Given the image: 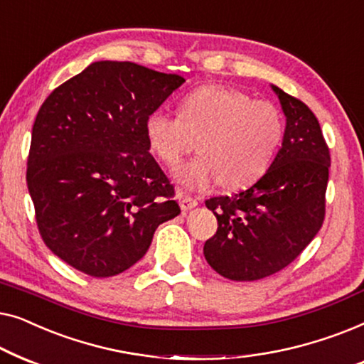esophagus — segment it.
Instances as JSON below:
<instances>
[{"label": "esophagus", "mask_w": 364, "mask_h": 364, "mask_svg": "<svg viewBox=\"0 0 364 364\" xmlns=\"http://www.w3.org/2000/svg\"><path fill=\"white\" fill-rule=\"evenodd\" d=\"M178 203H180L181 211H189V209L198 206V199L189 196L186 193H178Z\"/></svg>", "instance_id": "esophagus-1"}]
</instances>
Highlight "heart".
<instances>
[{
    "label": "heart",
    "mask_w": 364,
    "mask_h": 364,
    "mask_svg": "<svg viewBox=\"0 0 364 364\" xmlns=\"http://www.w3.org/2000/svg\"><path fill=\"white\" fill-rule=\"evenodd\" d=\"M150 150L175 168L196 146L201 155L176 171L191 189L219 183L226 189L254 184L269 170L284 136L277 107L252 100L244 92L223 85H203L184 97L180 117L151 112L145 120Z\"/></svg>",
    "instance_id": "1"
}]
</instances>
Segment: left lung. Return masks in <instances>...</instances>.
<instances>
[{"label": "left lung", "mask_w": 364, "mask_h": 364, "mask_svg": "<svg viewBox=\"0 0 364 364\" xmlns=\"http://www.w3.org/2000/svg\"><path fill=\"white\" fill-rule=\"evenodd\" d=\"M287 119L282 146L257 183L234 196L206 201L218 231L204 257L223 277L250 282L299 257L325 219L330 150L304 102L272 85Z\"/></svg>", "instance_id": "left-lung-1"}]
</instances>
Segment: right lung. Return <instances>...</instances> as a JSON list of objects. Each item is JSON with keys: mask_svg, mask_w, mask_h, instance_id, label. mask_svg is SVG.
I'll list each match as a JSON object with an SVG mask.
<instances>
[{"mask_svg": "<svg viewBox=\"0 0 364 364\" xmlns=\"http://www.w3.org/2000/svg\"><path fill=\"white\" fill-rule=\"evenodd\" d=\"M183 82L135 63L99 60L41 105L28 189L41 237L74 269L122 274L146 254L156 228L180 214L145 120Z\"/></svg>", "mask_w": 364, "mask_h": 364, "instance_id": "add662e5", "label": "right lung"}]
</instances>
